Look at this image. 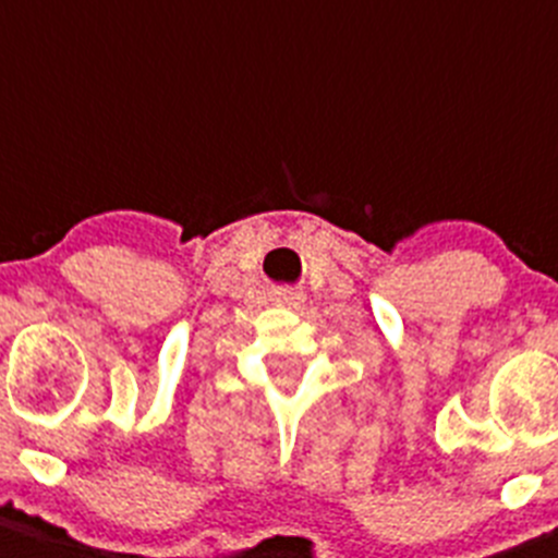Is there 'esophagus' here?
<instances>
[{
	"label": "esophagus",
	"instance_id": "esophagus-1",
	"mask_svg": "<svg viewBox=\"0 0 558 558\" xmlns=\"http://www.w3.org/2000/svg\"><path fill=\"white\" fill-rule=\"evenodd\" d=\"M275 303L289 305V308H303L305 294L296 289H280V291H275Z\"/></svg>",
	"mask_w": 558,
	"mask_h": 558
}]
</instances>
